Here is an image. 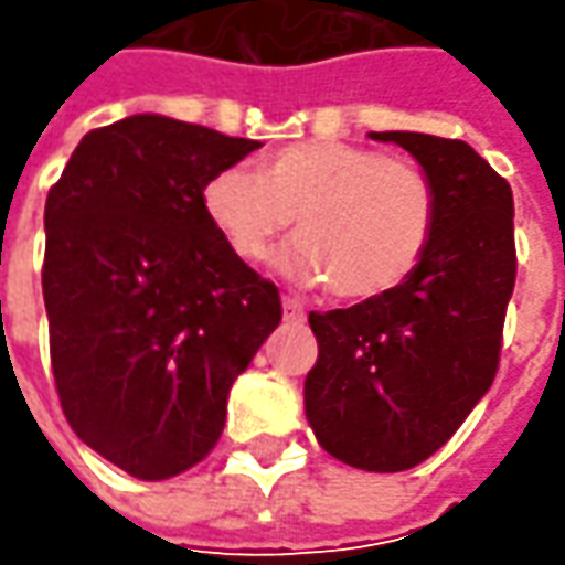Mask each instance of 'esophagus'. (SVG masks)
<instances>
[{"label":"esophagus","instance_id":"34e87169","mask_svg":"<svg viewBox=\"0 0 565 565\" xmlns=\"http://www.w3.org/2000/svg\"><path fill=\"white\" fill-rule=\"evenodd\" d=\"M282 311H286V320H305V308L289 295H282Z\"/></svg>","mask_w":565,"mask_h":565}]
</instances>
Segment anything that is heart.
<instances>
[{
    "label": "heart",
    "instance_id": "b5f03b06",
    "mask_svg": "<svg viewBox=\"0 0 565 565\" xmlns=\"http://www.w3.org/2000/svg\"><path fill=\"white\" fill-rule=\"evenodd\" d=\"M210 226L238 260L260 264L292 228L282 270L339 301H371L418 270L437 226L422 166L342 141L289 143L260 172L226 166L201 188Z\"/></svg>",
    "mask_w": 565,
    "mask_h": 565
}]
</instances>
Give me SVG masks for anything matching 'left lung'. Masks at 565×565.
Returning <instances> with one entry per match:
<instances>
[{"label":"left lung","instance_id":"1","mask_svg":"<svg viewBox=\"0 0 565 565\" xmlns=\"http://www.w3.org/2000/svg\"><path fill=\"white\" fill-rule=\"evenodd\" d=\"M408 150L437 191L430 248L399 289L311 311L305 415L317 444L364 471L434 456L490 390L515 286L512 188L466 141L371 131Z\"/></svg>","mask_w":565,"mask_h":565}]
</instances>
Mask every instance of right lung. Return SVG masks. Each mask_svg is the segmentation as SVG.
<instances>
[{
	"instance_id": "right-lung-1",
	"label": "right lung",
	"mask_w": 565,
	"mask_h": 565,
	"mask_svg": "<svg viewBox=\"0 0 565 565\" xmlns=\"http://www.w3.org/2000/svg\"><path fill=\"white\" fill-rule=\"evenodd\" d=\"M260 143L128 116L87 131L46 198L43 301L62 412L141 481L198 466L235 377L282 320L279 289L223 245L204 182Z\"/></svg>"
}]
</instances>
